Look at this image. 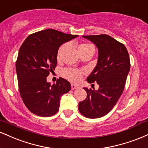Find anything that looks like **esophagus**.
<instances>
[{"instance_id":"34e87169","label":"esophagus","mask_w":148,"mask_h":148,"mask_svg":"<svg viewBox=\"0 0 148 148\" xmlns=\"http://www.w3.org/2000/svg\"><path fill=\"white\" fill-rule=\"evenodd\" d=\"M71 88H72V90H76V89H77V88H79V86H77V85H74V84H72L71 85Z\"/></svg>"}]
</instances>
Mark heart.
Returning <instances> with one entry per match:
<instances>
[{
	"mask_svg": "<svg viewBox=\"0 0 148 148\" xmlns=\"http://www.w3.org/2000/svg\"><path fill=\"white\" fill-rule=\"evenodd\" d=\"M90 47H91V45H89V44H81V45L79 46V47H78L79 53L85 50V49H88V48ZM62 49H63V47H60L59 51H58V57H59L60 51H61ZM63 74L64 76H65L67 79H69L70 81L73 82V83H78V82L81 81L82 75H83V72L76 69H67L66 70L64 71Z\"/></svg>",
	"mask_w": 148,
	"mask_h": 148,
	"instance_id": "heart-1",
	"label": "heart"
}]
</instances>
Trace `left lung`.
I'll return each mask as SVG.
<instances>
[{
    "mask_svg": "<svg viewBox=\"0 0 148 148\" xmlns=\"http://www.w3.org/2000/svg\"><path fill=\"white\" fill-rule=\"evenodd\" d=\"M97 46V66L87 81L97 82L98 90L83 89L87 97L79 103V112L90 119L104 116L111 111L123 92L130 62L125 46L106 34L83 36Z\"/></svg>",
    "mask_w": 148,
    "mask_h": 148,
    "instance_id": "left-lung-1",
    "label": "left lung"
}]
</instances>
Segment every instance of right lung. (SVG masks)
I'll return each instance as SVG.
<instances>
[{
	"instance_id": "1",
	"label": "right lung",
	"mask_w": 148,
	"mask_h": 148,
	"mask_svg": "<svg viewBox=\"0 0 148 148\" xmlns=\"http://www.w3.org/2000/svg\"><path fill=\"white\" fill-rule=\"evenodd\" d=\"M78 36L47 29L29 35L23 42L16 70L21 97L31 112L45 117L58 111L60 98L69 92L71 85L60 77L51 85L47 77L56 66L60 46Z\"/></svg>"
}]
</instances>
